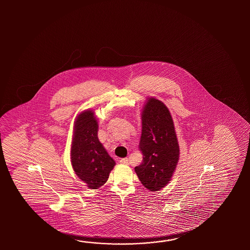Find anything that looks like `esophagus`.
<instances>
[{
  "mask_svg": "<svg viewBox=\"0 0 250 250\" xmlns=\"http://www.w3.org/2000/svg\"><path fill=\"white\" fill-rule=\"evenodd\" d=\"M120 163L123 165H128V159L127 158H123L120 160Z\"/></svg>",
  "mask_w": 250,
  "mask_h": 250,
  "instance_id": "esophagus-1",
  "label": "esophagus"
}]
</instances>
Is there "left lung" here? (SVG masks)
I'll list each match as a JSON object with an SVG mask.
<instances>
[{"instance_id":"1","label":"left lung","mask_w":250,"mask_h":250,"mask_svg":"<svg viewBox=\"0 0 250 250\" xmlns=\"http://www.w3.org/2000/svg\"><path fill=\"white\" fill-rule=\"evenodd\" d=\"M139 149L143 161L135 171L143 186L158 191L170 182L180 159V146L169 109L155 97H148L141 112Z\"/></svg>"}]
</instances>
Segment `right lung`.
<instances>
[{
	"instance_id": "obj_1",
	"label": "right lung",
	"mask_w": 250,
	"mask_h": 250,
	"mask_svg": "<svg viewBox=\"0 0 250 250\" xmlns=\"http://www.w3.org/2000/svg\"><path fill=\"white\" fill-rule=\"evenodd\" d=\"M98 120L90 109L80 112L75 120L70 148V162L76 175L90 189L105 184L116 165L99 141Z\"/></svg>"
}]
</instances>
